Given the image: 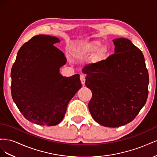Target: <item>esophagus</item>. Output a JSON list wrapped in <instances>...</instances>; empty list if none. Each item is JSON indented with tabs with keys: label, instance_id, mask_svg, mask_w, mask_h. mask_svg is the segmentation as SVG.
<instances>
[{
	"label": "esophagus",
	"instance_id": "34e87169",
	"mask_svg": "<svg viewBox=\"0 0 157 157\" xmlns=\"http://www.w3.org/2000/svg\"><path fill=\"white\" fill-rule=\"evenodd\" d=\"M80 81H81V83L82 84H84V83H85V76L84 75H80Z\"/></svg>",
	"mask_w": 157,
	"mask_h": 157
}]
</instances>
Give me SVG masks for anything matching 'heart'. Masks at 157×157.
Listing matches in <instances>:
<instances>
[{"instance_id":"heart-1","label":"heart","mask_w":157,"mask_h":157,"mask_svg":"<svg viewBox=\"0 0 157 157\" xmlns=\"http://www.w3.org/2000/svg\"><path fill=\"white\" fill-rule=\"evenodd\" d=\"M99 46H100V43H99V42L86 43L80 46L78 49L77 52L79 54L85 55V54L92 53V52L96 51L99 48Z\"/></svg>"}]
</instances>
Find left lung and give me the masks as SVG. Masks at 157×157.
<instances>
[{
	"label": "left lung",
	"mask_w": 157,
	"mask_h": 157,
	"mask_svg": "<svg viewBox=\"0 0 157 157\" xmlns=\"http://www.w3.org/2000/svg\"><path fill=\"white\" fill-rule=\"evenodd\" d=\"M115 54L86 65L85 85L92 91L88 109L99 124L115 128L132 122L148 97V71L141 51L124 38L114 39Z\"/></svg>",
	"instance_id": "1"
}]
</instances>
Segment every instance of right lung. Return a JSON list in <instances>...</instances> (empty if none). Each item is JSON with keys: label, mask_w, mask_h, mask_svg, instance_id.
Here are the masks:
<instances>
[{"label": "right lung", "mask_w": 157, "mask_h": 157, "mask_svg": "<svg viewBox=\"0 0 157 157\" xmlns=\"http://www.w3.org/2000/svg\"><path fill=\"white\" fill-rule=\"evenodd\" d=\"M59 42L56 36H34L19 50L12 67L13 100L26 119L39 125L59 124L82 86L78 74L70 77L59 74L67 61L54 46Z\"/></svg>", "instance_id": "obj_1"}]
</instances>
